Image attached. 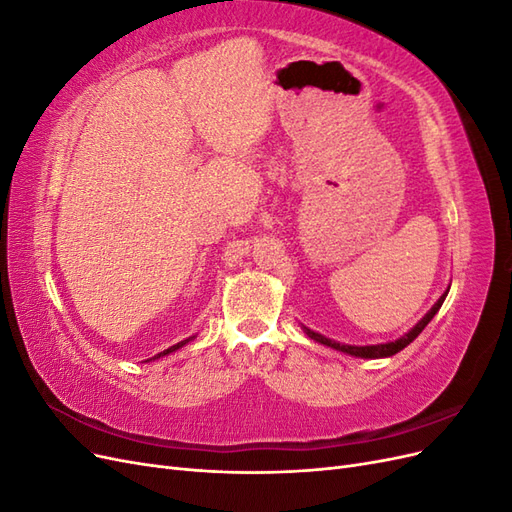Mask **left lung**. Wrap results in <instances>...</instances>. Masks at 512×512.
Returning a JSON list of instances; mask_svg holds the SVG:
<instances>
[{
  "instance_id": "8db88e82",
  "label": "left lung",
  "mask_w": 512,
  "mask_h": 512,
  "mask_svg": "<svg viewBox=\"0 0 512 512\" xmlns=\"http://www.w3.org/2000/svg\"><path fill=\"white\" fill-rule=\"evenodd\" d=\"M448 290H451V286H448V288L444 290L442 297H440L436 303H433V307L429 309V312H427L421 320H418L408 333H404L399 339H395V342L376 344V346H352V344H339V342H335V339H329V337H324V335H320V333H316V331H312V329L303 327V324H301V329L305 331V335H307L309 339H314V342H318V344H322V346H329V348L339 350V352H344V354L359 356V359H386V356H393V354H397L399 350H404L406 346H410V344L414 342V339H416L418 335H421V331L431 322V318L440 312V307H442V303H444V299H446Z\"/></svg>"
}]
</instances>
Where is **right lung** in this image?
Here are the masks:
<instances>
[{"mask_svg": "<svg viewBox=\"0 0 512 512\" xmlns=\"http://www.w3.org/2000/svg\"><path fill=\"white\" fill-rule=\"evenodd\" d=\"M194 337H196V335H192V337H188V339H183V342H179V344H175V346H170V348H166L164 352L156 354V356H153V359H147V361H156V359H160V356H166V354H170V352H177V350H179V348H183L185 344H190Z\"/></svg>", "mask_w": 512, "mask_h": 512, "instance_id": "right-lung-1", "label": "right lung"}]
</instances>
